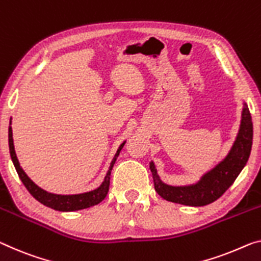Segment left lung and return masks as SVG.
<instances>
[{
  "label": "left lung",
  "mask_w": 261,
  "mask_h": 261,
  "mask_svg": "<svg viewBox=\"0 0 261 261\" xmlns=\"http://www.w3.org/2000/svg\"><path fill=\"white\" fill-rule=\"evenodd\" d=\"M252 141L253 123L250 110L244 102L238 135L226 158L214 169L204 174L197 183L184 187H172L163 183L158 175L154 162H150L149 168L153 175L156 192L163 199L183 205L204 206L215 202L233 184L240 171L246 166L251 154Z\"/></svg>",
  "instance_id": "1"
}]
</instances>
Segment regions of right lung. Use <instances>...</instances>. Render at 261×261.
<instances>
[{
	"label": "right lung",
	"instance_id": "right-lung-1",
	"mask_svg": "<svg viewBox=\"0 0 261 261\" xmlns=\"http://www.w3.org/2000/svg\"><path fill=\"white\" fill-rule=\"evenodd\" d=\"M10 125H11V119H10ZM9 150L10 156L13 160V163L15 166V169L17 171V174L23 182L24 187L27 188L28 191L33 195V197L38 200L39 203L44 204L45 206H49L51 209L57 210V211H75V210H82L86 209V207L97 205L101 200L106 197L108 189H110V179H111V170L113 168L115 161H117L118 156L121 151L122 147L125 146V142L120 144L118 148L117 153H115L113 160H112L110 169H108L107 174L105 176V179L101 183V186L97 189L84 192V194H77V195H57V194H51L43 190L42 188H39L37 184H35L31 179L28 177V175L24 172L22 167L19 166V162L17 160V156L15 153V147H14V140H13V129L11 126H9Z\"/></svg>",
	"mask_w": 261,
	"mask_h": 261
}]
</instances>
